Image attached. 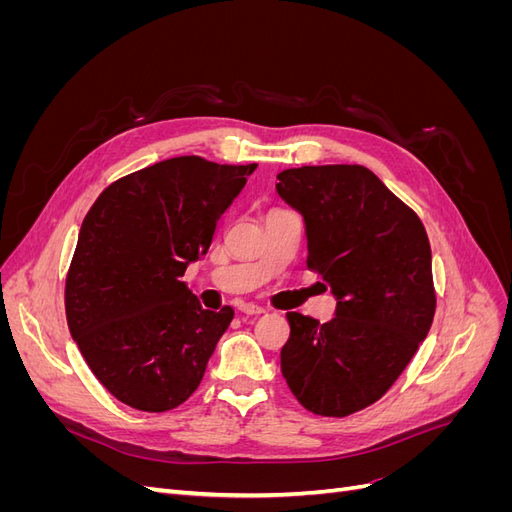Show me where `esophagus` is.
Masks as SVG:
<instances>
[{
	"mask_svg": "<svg viewBox=\"0 0 512 512\" xmlns=\"http://www.w3.org/2000/svg\"><path fill=\"white\" fill-rule=\"evenodd\" d=\"M239 309L243 314L247 316H258V314H265V309H262L260 305H254V303H241Z\"/></svg>",
	"mask_w": 512,
	"mask_h": 512,
	"instance_id": "1",
	"label": "esophagus"
}]
</instances>
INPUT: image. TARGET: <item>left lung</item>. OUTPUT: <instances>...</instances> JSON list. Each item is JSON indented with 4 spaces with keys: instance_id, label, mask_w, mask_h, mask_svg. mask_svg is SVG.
Listing matches in <instances>:
<instances>
[{
    "instance_id": "1",
    "label": "left lung",
    "mask_w": 512,
    "mask_h": 512,
    "mask_svg": "<svg viewBox=\"0 0 512 512\" xmlns=\"http://www.w3.org/2000/svg\"><path fill=\"white\" fill-rule=\"evenodd\" d=\"M277 179V194L305 220L307 269L337 299L324 324L286 314L282 374L305 410L348 416L391 389L429 333L436 290L427 232L365 166H301Z\"/></svg>"
}]
</instances>
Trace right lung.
Instances as JSON below:
<instances>
[{
    "mask_svg": "<svg viewBox=\"0 0 512 512\" xmlns=\"http://www.w3.org/2000/svg\"><path fill=\"white\" fill-rule=\"evenodd\" d=\"M256 164L181 156L113 181L87 211L66 275L72 339L121 404L166 412L205 376L235 316L203 309L179 277Z\"/></svg>",
    "mask_w": 512,
    "mask_h": 512,
    "instance_id": "obj_1",
    "label": "right lung"
}]
</instances>
